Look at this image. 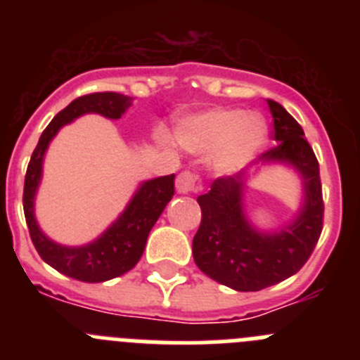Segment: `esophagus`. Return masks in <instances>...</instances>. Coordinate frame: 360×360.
I'll list each match as a JSON object with an SVG mask.
<instances>
[{"label":"esophagus","mask_w":360,"mask_h":360,"mask_svg":"<svg viewBox=\"0 0 360 360\" xmlns=\"http://www.w3.org/2000/svg\"><path fill=\"white\" fill-rule=\"evenodd\" d=\"M203 189L202 176L195 171H182L176 176V191L187 195V193H200Z\"/></svg>","instance_id":"esophagus-1"}]
</instances>
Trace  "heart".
Listing matches in <instances>:
<instances>
[{
	"label": "heart",
	"instance_id": "b5f03b06",
	"mask_svg": "<svg viewBox=\"0 0 360 360\" xmlns=\"http://www.w3.org/2000/svg\"><path fill=\"white\" fill-rule=\"evenodd\" d=\"M165 141V135H160ZM178 142L189 151L212 153L221 171H238L256 157L266 141V122L259 113L232 108H212L182 119L176 126Z\"/></svg>",
	"mask_w": 360,
	"mask_h": 360
}]
</instances>
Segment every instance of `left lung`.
<instances>
[{"instance_id": "1", "label": "left lung", "mask_w": 360, "mask_h": 360, "mask_svg": "<svg viewBox=\"0 0 360 360\" xmlns=\"http://www.w3.org/2000/svg\"><path fill=\"white\" fill-rule=\"evenodd\" d=\"M274 141L263 160L288 162L303 174L304 205L297 219L276 234L249 225L241 207L243 171L218 176L211 191L198 196L202 221L193 238V256L203 274L240 292H257L290 278L308 262L323 231V187L319 162L303 128L281 104L269 101Z\"/></svg>"}]
</instances>
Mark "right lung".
<instances>
[{
	"label": "right lung",
	"mask_w": 360,
	"mask_h": 360,
	"mask_svg": "<svg viewBox=\"0 0 360 360\" xmlns=\"http://www.w3.org/2000/svg\"><path fill=\"white\" fill-rule=\"evenodd\" d=\"M131 106V98L115 91H97L77 97L61 110L46 126L28 162L25 174L23 211L32 243L43 262L61 274L84 283H101L119 278L139 263L146 249L149 231L174 195V174L142 184L128 209L120 214L103 236L94 243L70 249L53 243L39 231L34 218V196L41 180L44 151L56 133L82 113H101L108 119H120Z\"/></svg>",
	"instance_id": "obj_1"
}]
</instances>
